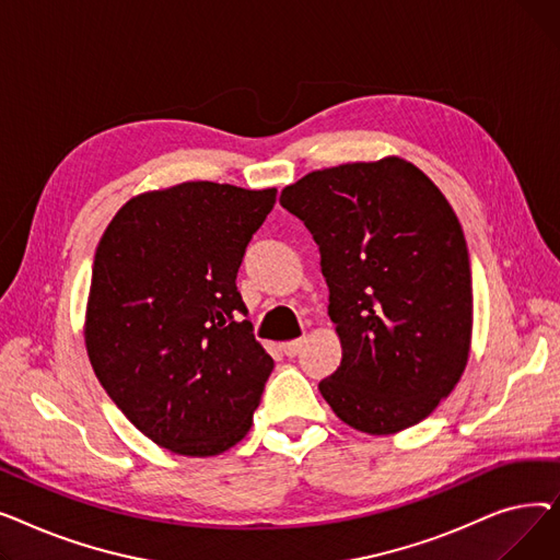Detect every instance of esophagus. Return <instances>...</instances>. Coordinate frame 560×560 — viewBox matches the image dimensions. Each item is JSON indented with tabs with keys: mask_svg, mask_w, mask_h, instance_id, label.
<instances>
[{
	"mask_svg": "<svg viewBox=\"0 0 560 560\" xmlns=\"http://www.w3.org/2000/svg\"><path fill=\"white\" fill-rule=\"evenodd\" d=\"M304 347V338H298V340H288V342H281V351L285 357H298L300 351Z\"/></svg>",
	"mask_w": 560,
	"mask_h": 560,
	"instance_id": "34e87169",
	"label": "esophagus"
}]
</instances>
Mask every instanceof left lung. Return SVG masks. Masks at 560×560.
<instances>
[{"label":"left lung","instance_id":"obj_1","mask_svg":"<svg viewBox=\"0 0 560 560\" xmlns=\"http://www.w3.org/2000/svg\"><path fill=\"white\" fill-rule=\"evenodd\" d=\"M319 247L342 347L319 393L351 429L404 431L460 381L472 345V272L460 222L399 156L315 170L281 190Z\"/></svg>","mask_w":560,"mask_h":560}]
</instances>
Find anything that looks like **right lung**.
<instances>
[{"mask_svg": "<svg viewBox=\"0 0 560 560\" xmlns=\"http://www.w3.org/2000/svg\"><path fill=\"white\" fill-rule=\"evenodd\" d=\"M277 188L186 182L131 197L95 252L85 349L127 420L182 456H218L252 429L275 361L235 277Z\"/></svg>", "mask_w": 560, "mask_h": 560, "instance_id": "1", "label": "right lung"}]
</instances>
